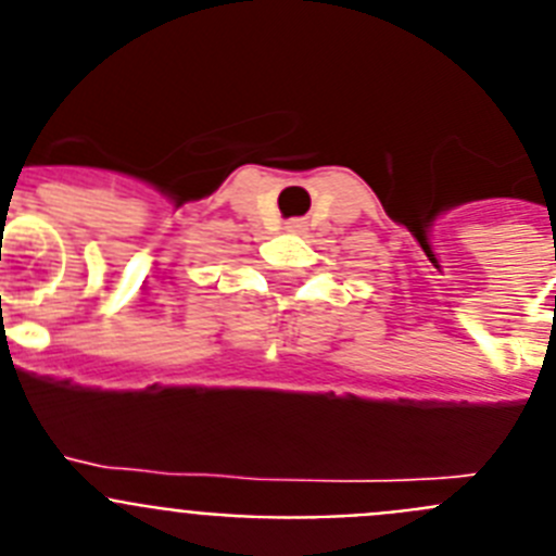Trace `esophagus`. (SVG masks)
<instances>
[{
	"instance_id": "34e87169",
	"label": "esophagus",
	"mask_w": 556,
	"mask_h": 556,
	"mask_svg": "<svg viewBox=\"0 0 556 556\" xmlns=\"http://www.w3.org/2000/svg\"><path fill=\"white\" fill-rule=\"evenodd\" d=\"M287 230L289 233H306V223L303 219H289Z\"/></svg>"
}]
</instances>
